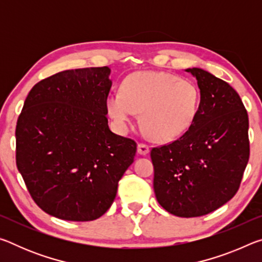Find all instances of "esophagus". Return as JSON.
I'll return each mask as SVG.
<instances>
[{"instance_id":"obj_1","label":"esophagus","mask_w":262,"mask_h":262,"mask_svg":"<svg viewBox=\"0 0 262 262\" xmlns=\"http://www.w3.org/2000/svg\"><path fill=\"white\" fill-rule=\"evenodd\" d=\"M149 145L145 143H139V145H137V152L140 155H147L149 152Z\"/></svg>"}]
</instances>
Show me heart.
Masks as SVG:
<instances>
[{"label": "heart", "instance_id": "obj_1", "mask_svg": "<svg viewBox=\"0 0 262 262\" xmlns=\"http://www.w3.org/2000/svg\"><path fill=\"white\" fill-rule=\"evenodd\" d=\"M199 88L188 79L162 72H139L122 82L121 92L107 98V111L120 127H126L134 113H141V125L155 141L170 142L187 132L200 107Z\"/></svg>", "mask_w": 262, "mask_h": 262}]
</instances>
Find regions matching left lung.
<instances>
[{
    "label": "left lung",
    "mask_w": 262,
    "mask_h": 262,
    "mask_svg": "<svg viewBox=\"0 0 262 262\" xmlns=\"http://www.w3.org/2000/svg\"><path fill=\"white\" fill-rule=\"evenodd\" d=\"M200 107L192 127L178 140L152 148L154 189L172 215L199 217L234 196L250 158L248 115L229 83L200 68Z\"/></svg>",
    "instance_id": "obj_1"
}]
</instances>
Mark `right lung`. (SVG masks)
Masks as SVG:
<instances>
[{"mask_svg":"<svg viewBox=\"0 0 262 262\" xmlns=\"http://www.w3.org/2000/svg\"><path fill=\"white\" fill-rule=\"evenodd\" d=\"M108 67L38 82L16 126V164L31 198L57 219L88 222L110 209L136 142L110 130Z\"/></svg>","mask_w":262,"mask_h":262,"instance_id":"obj_1","label":"right lung"}]
</instances>
